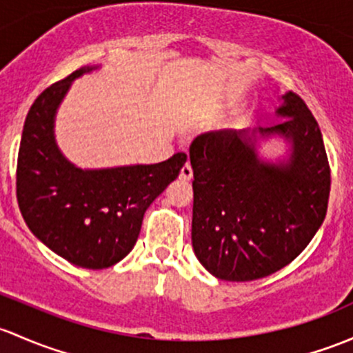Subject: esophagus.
<instances>
[{"label":"esophagus","mask_w":353,"mask_h":353,"mask_svg":"<svg viewBox=\"0 0 353 353\" xmlns=\"http://www.w3.org/2000/svg\"><path fill=\"white\" fill-rule=\"evenodd\" d=\"M179 177H181V179H183V181H191V177H192V169H191V164H189V162H186V165H184L183 169H181Z\"/></svg>","instance_id":"34e87169"}]
</instances>
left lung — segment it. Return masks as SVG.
Instances as JSON below:
<instances>
[{
    "label": "left lung",
    "mask_w": 353,
    "mask_h": 353,
    "mask_svg": "<svg viewBox=\"0 0 353 353\" xmlns=\"http://www.w3.org/2000/svg\"><path fill=\"white\" fill-rule=\"evenodd\" d=\"M277 113L285 120L259 132L291 140L288 164L259 161L245 130L203 133L189 147L192 248L221 281L262 279L291 264L326 216L332 174L316 118L294 91Z\"/></svg>",
    "instance_id": "left-lung-1"
}]
</instances>
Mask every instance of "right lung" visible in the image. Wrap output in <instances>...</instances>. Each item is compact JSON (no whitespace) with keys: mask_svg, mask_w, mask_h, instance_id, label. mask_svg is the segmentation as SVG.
Instances as JSON below:
<instances>
[{"mask_svg":"<svg viewBox=\"0 0 353 353\" xmlns=\"http://www.w3.org/2000/svg\"><path fill=\"white\" fill-rule=\"evenodd\" d=\"M81 68L39 94L28 110L17 162V199L33 235L62 259L84 269H106L127 257L143 214L179 176L188 155L117 169L81 170L54 142V114Z\"/></svg>","mask_w":353,"mask_h":353,"instance_id":"add662e5","label":"right lung"}]
</instances>
